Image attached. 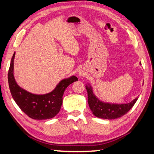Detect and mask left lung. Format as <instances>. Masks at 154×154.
Returning <instances> with one entry per match:
<instances>
[{"label":"left lung","instance_id":"obj_1","mask_svg":"<svg viewBox=\"0 0 154 154\" xmlns=\"http://www.w3.org/2000/svg\"><path fill=\"white\" fill-rule=\"evenodd\" d=\"M88 92V102L91 111L99 118L113 119L120 118L126 114L134 106L138 98L127 104H111L99 100L94 94L92 87L85 86Z\"/></svg>","mask_w":154,"mask_h":154}]
</instances>
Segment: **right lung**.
Wrapping results in <instances>:
<instances>
[{
	"label": "right lung",
	"mask_w": 154,
	"mask_h": 154,
	"mask_svg": "<svg viewBox=\"0 0 154 154\" xmlns=\"http://www.w3.org/2000/svg\"><path fill=\"white\" fill-rule=\"evenodd\" d=\"M14 54L8 72L9 86L15 102L24 113L34 119H48L59 113L62 104V96L70 84L78 80L72 76L62 80L52 92L43 95L34 94L17 84L14 76Z\"/></svg>",
	"instance_id": "right-lung-1"
}]
</instances>
